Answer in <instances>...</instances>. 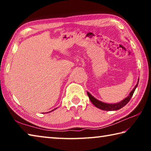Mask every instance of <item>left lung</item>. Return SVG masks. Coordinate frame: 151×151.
<instances>
[{
  "instance_id": "8db88e82",
  "label": "left lung",
  "mask_w": 151,
  "mask_h": 151,
  "mask_svg": "<svg viewBox=\"0 0 151 151\" xmlns=\"http://www.w3.org/2000/svg\"><path fill=\"white\" fill-rule=\"evenodd\" d=\"M138 83H139V82H138ZM138 83L137 84V85L134 86L133 90L131 92L129 96H128L126 99H124V100H122L121 102H120V103H115V104L104 103H103V102L97 100V99H96L94 97L92 96L88 92H87V94L89 97V99H90L91 101V103H93L96 107H97V108L100 109L101 110H103V111H116V110H119L120 109H121L123 106H124L128 103H129V101L131 100V97L132 96V95H133V93L135 91V89H136L137 86H138Z\"/></svg>"
}]
</instances>
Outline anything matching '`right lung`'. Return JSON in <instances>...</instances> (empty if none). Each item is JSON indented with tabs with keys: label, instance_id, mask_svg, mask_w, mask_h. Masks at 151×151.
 Segmentation results:
<instances>
[{
	"label": "right lung",
	"instance_id": "1",
	"mask_svg": "<svg viewBox=\"0 0 151 151\" xmlns=\"http://www.w3.org/2000/svg\"><path fill=\"white\" fill-rule=\"evenodd\" d=\"M54 110H55V109H54ZM54 110H52V111H54ZM50 112H51V111H50Z\"/></svg>",
	"mask_w": 151,
	"mask_h": 151
}]
</instances>
